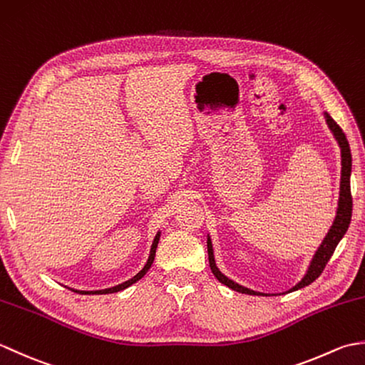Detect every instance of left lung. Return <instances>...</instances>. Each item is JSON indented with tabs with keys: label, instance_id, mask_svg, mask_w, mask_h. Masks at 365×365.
Segmentation results:
<instances>
[{
	"label": "left lung",
	"instance_id": "8db88e82",
	"mask_svg": "<svg viewBox=\"0 0 365 365\" xmlns=\"http://www.w3.org/2000/svg\"><path fill=\"white\" fill-rule=\"evenodd\" d=\"M323 114H324V119H327L328 128L331 130L332 136L336 138V141H337V144L340 147V157H342V161H340V165H342V169H340V191H339L337 212H336L334 222H332V226L329 227L327 237L323 238L322 245L319 246V250L315 251L311 263H309L306 274L302 276V279L297 285L292 287L290 290H287L284 293H290V292H294V290H299V289H302V287L312 284L315 279L323 273L324 267H327V263L331 259V255L334 254L340 240H342L344 235L346 234L348 226H350V221H351L353 199H351V188H350V177H351V150H350V144H348L345 133L342 131V128H340L337 123L334 122V119H332L327 111H324ZM207 251H208V263H210L212 273L215 274V277L218 279L221 284L227 285L229 289L235 290L238 293L263 294V297H265V294H268V293L254 292L251 289H247V287H243V285L234 282V281H232V279H229L227 276H224L221 273L220 268L216 267V262H215V251H213V245H212L210 235H207Z\"/></svg>",
	"mask_w": 365,
	"mask_h": 365
}]
</instances>
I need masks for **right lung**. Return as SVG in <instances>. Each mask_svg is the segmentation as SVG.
Wrapping results in <instances>:
<instances>
[{
    "mask_svg": "<svg viewBox=\"0 0 365 365\" xmlns=\"http://www.w3.org/2000/svg\"><path fill=\"white\" fill-rule=\"evenodd\" d=\"M160 235H161V232L158 230V232H157V235H155V238H153V242H152L149 259H147L144 268H143L141 271H139L138 274H135L133 277L128 279V281L122 282V284H119V285L110 287V289H103V290H75V289H71V290H73V292H78V293H81V294H106V293H115V292H120V290H123V289H127V287H130L131 284L138 282L139 279L144 277V274H145L147 271H149V269H150V267H152L153 259H155V252H157V246H158V242H160Z\"/></svg>",
    "mask_w": 365,
    "mask_h": 365,
    "instance_id": "1",
    "label": "right lung"
}]
</instances>
